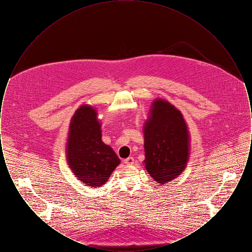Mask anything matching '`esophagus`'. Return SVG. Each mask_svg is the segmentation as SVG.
Here are the masks:
<instances>
[{
  "instance_id": "34e87169",
  "label": "esophagus",
  "mask_w": 252,
  "mask_h": 252,
  "mask_svg": "<svg viewBox=\"0 0 252 252\" xmlns=\"http://www.w3.org/2000/svg\"><path fill=\"white\" fill-rule=\"evenodd\" d=\"M124 162H125L126 164H128V165L133 164V163H134V158H132V157H128L127 158H126V159L124 160Z\"/></svg>"
}]
</instances>
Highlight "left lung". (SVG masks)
<instances>
[{
	"instance_id": "obj_1",
	"label": "left lung",
	"mask_w": 252,
	"mask_h": 252,
	"mask_svg": "<svg viewBox=\"0 0 252 252\" xmlns=\"http://www.w3.org/2000/svg\"><path fill=\"white\" fill-rule=\"evenodd\" d=\"M144 125L145 168L154 180L164 184L185 169L189 158V133L180 110L157 99Z\"/></svg>"
}]
</instances>
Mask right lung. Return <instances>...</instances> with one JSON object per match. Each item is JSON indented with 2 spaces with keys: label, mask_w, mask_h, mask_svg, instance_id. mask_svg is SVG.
<instances>
[{
  "label": "right lung",
  "mask_w": 252,
  "mask_h": 252,
  "mask_svg": "<svg viewBox=\"0 0 252 252\" xmlns=\"http://www.w3.org/2000/svg\"><path fill=\"white\" fill-rule=\"evenodd\" d=\"M101 125L95 110L84 105L78 108L70 124L67 158L75 177L87 186L105 184L120 159L110 146L101 140Z\"/></svg>",
  "instance_id": "add662e5"
}]
</instances>
